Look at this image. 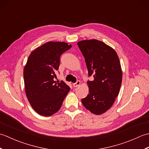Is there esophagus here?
Here are the masks:
<instances>
[{"instance_id": "obj_1", "label": "esophagus", "mask_w": 149, "mask_h": 149, "mask_svg": "<svg viewBox=\"0 0 149 149\" xmlns=\"http://www.w3.org/2000/svg\"><path fill=\"white\" fill-rule=\"evenodd\" d=\"M80 84H81V81H77L76 83H73V86H74V88H76L78 86H79Z\"/></svg>"}]
</instances>
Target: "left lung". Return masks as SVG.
Returning <instances> with one entry per match:
<instances>
[{"mask_svg": "<svg viewBox=\"0 0 149 149\" xmlns=\"http://www.w3.org/2000/svg\"><path fill=\"white\" fill-rule=\"evenodd\" d=\"M77 45L84 57L88 75L94 80L87 82L89 94L81 100L86 108L101 115L112 106L118 95L122 72L115 50L97 40H83Z\"/></svg>", "mask_w": 149, "mask_h": 149, "instance_id": "8db88e82", "label": "left lung"}]
</instances>
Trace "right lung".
Segmentation results:
<instances>
[{"label":"right lung","instance_id":"1","mask_svg":"<svg viewBox=\"0 0 149 149\" xmlns=\"http://www.w3.org/2000/svg\"><path fill=\"white\" fill-rule=\"evenodd\" d=\"M72 47L67 43L49 42L31 53L24 70L25 90L28 100L40 115L58 112L70 88L61 81L54 80L60 57Z\"/></svg>","mask_w":149,"mask_h":149}]
</instances>
